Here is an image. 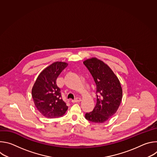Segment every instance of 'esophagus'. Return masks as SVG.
<instances>
[{"label":"esophagus","instance_id":"obj_1","mask_svg":"<svg viewBox=\"0 0 157 157\" xmlns=\"http://www.w3.org/2000/svg\"><path fill=\"white\" fill-rule=\"evenodd\" d=\"M81 101V99L80 98H76V99H75L74 100H71V102H73V103H75V102H80Z\"/></svg>","mask_w":157,"mask_h":157}]
</instances>
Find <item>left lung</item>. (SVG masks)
I'll use <instances>...</instances> for the list:
<instances>
[{
  "label": "left lung",
  "mask_w": 157,
  "mask_h": 157,
  "mask_svg": "<svg viewBox=\"0 0 157 157\" xmlns=\"http://www.w3.org/2000/svg\"><path fill=\"white\" fill-rule=\"evenodd\" d=\"M96 85L97 102L92 112L85 118L90 122L103 123L116 113L122 98V89L119 79L103 61L93 58L83 62Z\"/></svg>",
  "instance_id": "obj_1"
}]
</instances>
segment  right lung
<instances>
[{
	"label": "right lung",
	"instance_id": "1",
	"mask_svg": "<svg viewBox=\"0 0 157 157\" xmlns=\"http://www.w3.org/2000/svg\"><path fill=\"white\" fill-rule=\"evenodd\" d=\"M68 66L65 62H55L43 70L38 75L32 90L34 104L40 113L45 117L62 116L68 109L63 100L61 89L56 79Z\"/></svg>",
	"mask_w": 157,
	"mask_h": 157
}]
</instances>
